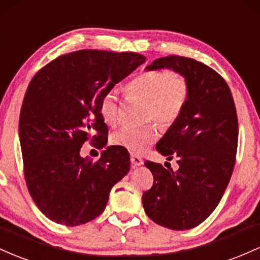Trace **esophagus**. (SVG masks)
<instances>
[{
    "mask_svg": "<svg viewBox=\"0 0 260 260\" xmlns=\"http://www.w3.org/2000/svg\"><path fill=\"white\" fill-rule=\"evenodd\" d=\"M130 161H131V163H133L134 167H139V166L144 165V161H142L141 157L136 156V154H131V156H130Z\"/></svg>",
    "mask_w": 260,
    "mask_h": 260,
    "instance_id": "esophagus-1",
    "label": "esophagus"
}]
</instances>
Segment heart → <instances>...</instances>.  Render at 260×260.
Listing matches in <instances>:
<instances>
[{
    "label": "heart",
    "mask_w": 260,
    "mask_h": 260,
    "mask_svg": "<svg viewBox=\"0 0 260 260\" xmlns=\"http://www.w3.org/2000/svg\"><path fill=\"white\" fill-rule=\"evenodd\" d=\"M130 98L144 101L145 118L159 124H173L184 109L189 97V86L184 77L169 71H147L136 76L126 86ZM99 113L107 125H115L119 119V99L114 91L107 92L99 103ZM157 129L152 124L126 126L116 131L112 142L134 154L144 153L157 140Z\"/></svg>",
    "instance_id": "obj_1"
}]
</instances>
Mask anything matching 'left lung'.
Instances as JSON below:
<instances>
[{
  "instance_id": "obj_1",
  "label": "left lung",
  "mask_w": 260,
  "mask_h": 260,
  "mask_svg": "<svg viewBox=\"0 0 260 260\" xmlns=\"http://www.w3.org/2000/svg\"><path fill=\"white\" fill-rule=\"evenodd\" d=\"M163 69L184 77L189 86L182 114L156 145L168 161L177 157L179 169L146 161L153 185L142 204L153 222L183 231L205 221L220 203L235 167L238 120L232 93L216 71L174 55L146 66V71Z\"/></svg>"
}]
</instances>
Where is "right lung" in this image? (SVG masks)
<instances>
[{
  "label": "right lung",
  "instance_id": "1",
  "mask_svg": "<svg viewBox=\"0 0 260 260\" xmlns=\"http://www.w3.org/2000/svg\"><path fill=\"white\" fill-rule=\"evenodd\" d=\"M145 60L136 52L75 51L51 61L29 83L19 116L25 182L54 222L72 227L94 220L130 171L129 152L119 146H108L97 162L80 151L86 141L107 145L101 99Z\"/></svg>",
  "mask_w": 260,
  "mask_h": 260
}]
</instances>
